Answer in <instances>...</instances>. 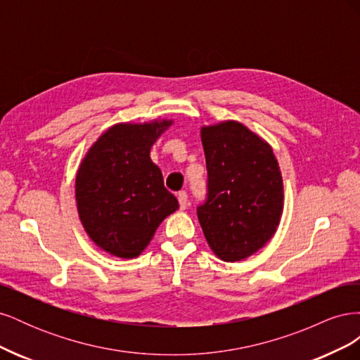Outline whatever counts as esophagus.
Returning <instances> with one entry per match:
<instances>
[{"label":"esophagus","instance_id":"obj_1","mask_svg":"<svg viewBox=\"0 0 360 360\" xmlns=\"http://www.w3.org/2000/svg\"><path fill=\"white\" fill-rule=\"evenodd\" d=\"M177 198H179V204H180V209L181 210H184L188 207V193L184 192V191H181V192H179V195H177Z\"/></svg>","mask_w":360,"mask_h":360}]
</instances>
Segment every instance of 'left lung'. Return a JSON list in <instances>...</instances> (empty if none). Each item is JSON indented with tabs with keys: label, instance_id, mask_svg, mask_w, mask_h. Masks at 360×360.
Masks as SVG:
<instances>
[{
	"label": "left lung",
	"instance_id": "8db88e82",
	"mask_svg": "<svg viewBox=\"0 0 360 360\" xmlns=\"http://www.w3.org/2000/svg\"><path fill=\"white\" fill-rule=\"evenodd\" d=\"M209 197L197 209L217 258L242 261L275 236L284 210V181L270 144L245 124L225 120L201 127Z\"/></svg>",
	"mask_w": 360,
	"mask_h": 360
}]
</instances>
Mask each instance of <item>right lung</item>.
Wrapping results in <instances>:
<instances>
[{"label":"right lung","mask_w":360,"mask_h":360,"mask_svg":"<svg viewBox=\"0 0 360 360\" xmlns=\"http://www.w3.org/2000/svg\"><path fill=\"white\" fill-rule=\"evenodd\" d=\"M172 120L117 123L86 150L76 171L75 198L85 233L106 254L136 258L158 226L179 209L150 159Z\"/></svg>","instance_id":"right-lung-1"}]
</instances>
